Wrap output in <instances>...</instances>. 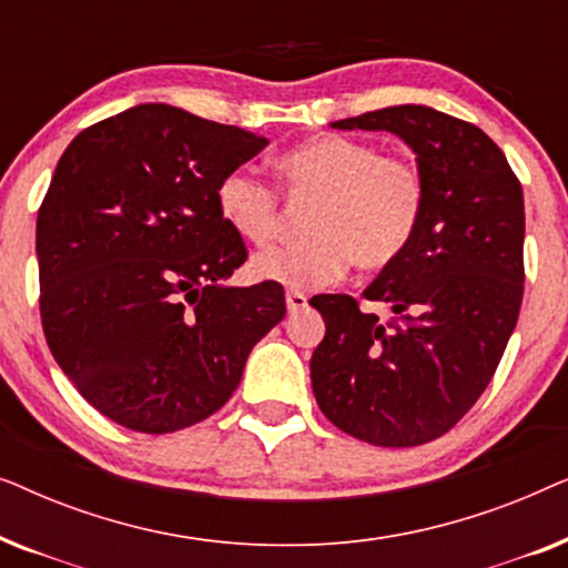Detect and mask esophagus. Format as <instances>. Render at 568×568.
Segmentation results:
<instances>
[{
  "mask_svg": "<svg viewBox=\"0 0 568 568\" xmlns=\"http://www.w3.org/2000/svg\"><path fill=\"white\" fill-rule=\"evenodd\" d=\"M307 307V297L302 292H286V310H290V313L294 315V313H300V310H305Z\"/></svg>",
  "mask_w": 568,
  "mask_h": 568,
  "instance_id": "1",
  "label": "esophagus"
}]
</instances>
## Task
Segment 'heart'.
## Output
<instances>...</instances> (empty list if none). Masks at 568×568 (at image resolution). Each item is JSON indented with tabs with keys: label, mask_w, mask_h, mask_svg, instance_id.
Listing matches in <instances>:
<instances>
[{
	"label": "heart",
	"mask_w": 568,
	"mask_h": 568,
	"mask_svg": "<svg viewBox=\"0 0 568 568\" xmlns=\"http://www.w3.org/2000/svg\"><path fill=\"white\" fill-rule=\"evenodd\" d=\"M286 191L315 196L305 214L307 237L271 247L251 274L290 290L333 284L354 261L379 271L414 243L426 212V183L414 162L379 154L362 139L325 134L292 146L276 162ZM216 212L240 240L266 245L278 227V193L253 170L235 168L216 183Z\"/></svg>",
	"instance_id": "1"
}]
</instances>
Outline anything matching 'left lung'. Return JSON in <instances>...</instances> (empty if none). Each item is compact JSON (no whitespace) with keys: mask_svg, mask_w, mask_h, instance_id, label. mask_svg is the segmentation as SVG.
<instances>
[{"mask_svg":"<svg viewBox=\"0 0 568 568\" xmlns=\"http://www.w3.org/2000/svg\"><path fill=\"white\" fill-rule=\"evenodd\" d=\"M331 126L406 142L424 175L426 212L408 251L364 290L398 321L379 323L348 294L313 300L325 321L310 359L315 400L341 432L369 445H426L480 398L517 325L523 185L484 131L434 108L393 105Z\"/></svg>","mask_w":568,"mask_h":568,"instance_id":"left-lung-1","label":"left lung"}]
</instances>
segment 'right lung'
Returning <instances> with one entry per match:
<instances>
[{"label": "right lung", "mask_w": 568, "mask_h": 568, "mask_svg": "<svg viewBox=\"0 0 568 568\" xmlns=\"http://www.w3.org/2000/svg\"><path fill=\"white\" fill-rule=\"evenodd\" d=\"M268 144L144 103L61 154L36 224L49 348L90 406L126 429L204 422L286 313L282 284L230 286L247 258L216 183Z\"/></svg>", "instance_id": "right-lung-1"}]
</instances>
